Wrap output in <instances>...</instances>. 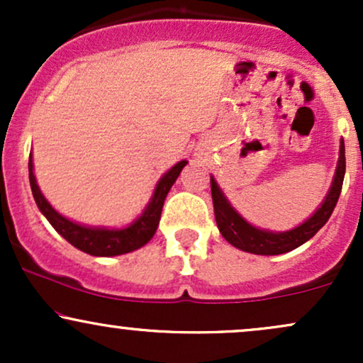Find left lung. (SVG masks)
<instances>
[{
  "instance_id": "1",
  "label": "left lung",
  "mask_w": 363,
  "mask_h": 363,
  "mask_svg": "<svg viewBox=\"0 0 363 363\" xmlns=\"http://www.w3.org/2000/svg\"><path fill=\"white\" fill-rule=\"evenodd\" d=\"M345 143L341 140L340 145V160L338 167H336L335 181H333L331 189L324 199L320 208L311 216L307 222L298 225L297 228L290 232H274L259 230V228L252 227L240 216L230 203L227 201L220 187L216 186L215 179L211 177V198H213V210H215V220L218 225L220 234L225 237L227 242H230L234 247L240 249V251L261 254V256H274V254H283L297 249L298 245L314 237L319 232L320 227L328 222L331 216L333 210H335L336 203H338L341 187H343L345 179Z\"/></svg>"
}]
</instances>
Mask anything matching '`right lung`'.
<instances>
[{
	"label": "right lung",
	"mask_w": 363,
	"mask_h": 363,
	"mask_svg": "<svg viewBox=\"0 0 363 363\" xmlns=\"http://www.w3.org/2000/svg\"><path fill=\"white\" fill-rule=\"evenodd\" d=\"M186 164V160L179 162V164L174 165V167L158 181L152 201H150L147 210L143 211V215H141L135 223H131L126 228H121V230L83 227V225L74 223L72 220L65 218V216L57 213V211L49 205L48 199L44 198L39 186H37L34 176V165H32V155L28 157V179H30L32 194H34L37 206L43 211L45 218L49 220V223L52 225L54 230L65 237V239L72 245H74V247L80 249V251L91 254V256L107 257L135 251V249H140L141 245H145L150 239H152L153 234L157 232L158 222H160L162 208H164V201L165 198H167V193L174 182H176V179L179 177V174H181V170L184 169Z\"/></svg>",
	"instance_id": "1"
}]
</instances>
